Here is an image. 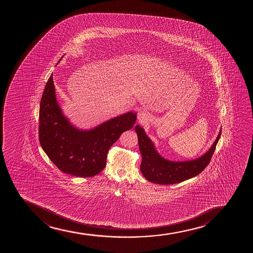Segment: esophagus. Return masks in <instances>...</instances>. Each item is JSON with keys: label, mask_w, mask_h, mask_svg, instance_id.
<instances>
[{"label": "esophagus", "mask_w": 253, "mask_h": 253, "mask_svg": "<svg viewBox=\"0 0 253 253\" xmlns=\"http://www.w3.org/2000/svg\"><path fill=\"white\" fill-rule=\"evenodd\" d=\"M137 118L139 122H143L148 118V115L145 111H139L137 113Z\"/></svg>", "instance_id": "1"}]
</instances>
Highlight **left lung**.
<instances>
[{"label":"left lung","mask_w":253,"mask_h":253,"mask_svg":"<svg viewBox=\"0 0 253 253\" xmlns=\"http://www.w3.org/2000/svg\"><path fill=\"white\" fill-rule=\"evenodd\" d=\"M135 131L137 134L140 153L142 154L140 169L143 176L153 183L169 185L180 183L194 177L206 168L214 153L222 129L219 130L217 138L205 154L195 160L186 161H171L163 157L142 126H136Z\"/></svg>","instance_id":"8db88e82"}]
</instances>
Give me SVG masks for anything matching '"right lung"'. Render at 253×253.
Listing matches in <instances>:
<instances>
[{
  "label": "right lung",
  "mask_w": 253,
  "mask_h": 253,
  "mask_svg": "<svg viewBox=\"0 0 253 253\" xmlns=\"http://www.w3.org/2000/svg\"><path fill=\"white\" fill-rule=\"evenodd\" d=\"M136 119L137 113L129 111L89 130L76 127L59 105L51 74L41 100L40 142L60 170L79 177H92L105 169L109 149L122 133L131 129Z\"/></svg>",
  "instance_id": "add662e5"
}]
</instances>
